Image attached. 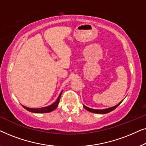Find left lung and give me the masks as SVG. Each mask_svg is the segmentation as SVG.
I'll return each instance as SVG.
<instances>
[{
    "instance_id": "left-lung-1",
    "label": "left lung",
    "mask_w": 146,
    "mask_h": 146,
    "mask_svg": "<svg viewBox=\"0 0 146 146\" xmlns=\"http://www.w3.org/2000/svg\"><path fill=\"white\" fill-rule=\"evenodd\" d=\"M123 101V100H122ZM122 101H121L120 102L119 104H117V105L114 106L113 107H111V108H106V109H102V110H96V109H92V108H90L86 106L83 105V106L84 108L86 110L89 111L90 112H92V113H109L111 111L113 110L116 108L122 102Z\"/></svg>"
}]
</instances>
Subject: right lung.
Wrapping results in <instances>:
<instances>
[{
	"label": "right lung",
	"mask_w": 146,
	"mask_h": 146,
	"mask_svg": "<svg viewBox=\"0 0 146 146\" xmlns=\"http://www.w3.org/2000/svg\"><path fill=\"white\" fill-rule=\"evenodd\" d=\"M62 93V91L61 92L59 96L58 97V98L56 99L54 102L52 104L48 106H46L44 108H28L27 106H23L24 108H25L27 110L31 111V112L33 113H48V112H50V111L54 110L56 108L58 105L59 104V101H60V98L61 94Z\"/></svg>",
	"instance_id": "right-lung-1"
}]
</instances>
